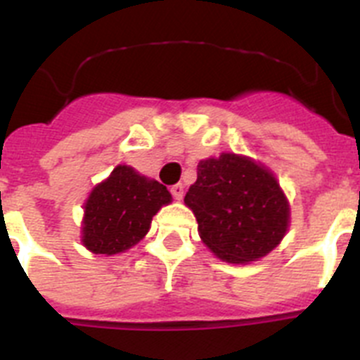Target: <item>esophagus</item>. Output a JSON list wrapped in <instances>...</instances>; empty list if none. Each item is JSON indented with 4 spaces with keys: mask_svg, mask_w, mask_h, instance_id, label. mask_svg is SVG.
<instances>
[{
    "mask_svg": "<svg viewBox=\"0 0 360 360\" xmlns=\"http://www.w3.org/2000/svg\"><path fill=\"white\" fill-rule=\"evenodd\" d=\"M171 195H173L174 200H178V202H180V200L184 198V186H182V184H176V186L171 187Z\"/></svg>",
    "mask_w": 360,
    "mask_h": 360,
    "instance_id": "obj_1",
    "label": "esophagus"
}]
</instances>
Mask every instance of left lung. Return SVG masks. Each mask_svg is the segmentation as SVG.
Instances as JSON below:
<instances>
[{
    "label": "left lung",
    "mask_w": 360,
    "mask_h": 360,
    "mask_svg": "<svg viewBox=\"0 0 360 360\" xmlns=\"http://www.w3.org/2000/svg\"><path fill=\"white\" fill-rule=\"evenodd\" d=\"M184 203L195 214L205 247L236 265L272 252L290 227V203L274 173L236 153L200 160Z\"/></svg>",
    "instance_id": "obj_1"
}]
</instances>
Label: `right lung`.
I'll return each instance as SVG.
<instances>
[{
    "instance_id": "right-lung-1",
    "label": "right lung",
    "mask_w": 360,
    "mask_h": 360,
    "mask_svg": "<svg viewBox=\"0 0 360 360\" xmlns=\"http://www.w3.org/2000/svg\"><path fill=\"white\" fill-rule=\"evenodd\" d=\"M171 202L165 186L119 164L86 198L81 243L94 254L126 252L148 234L153 216Z\"/></svg>"
}]
</instances>
